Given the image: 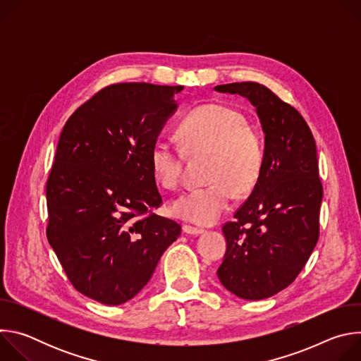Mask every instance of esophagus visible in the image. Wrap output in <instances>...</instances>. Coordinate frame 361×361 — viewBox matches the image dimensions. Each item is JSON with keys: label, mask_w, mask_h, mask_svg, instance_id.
I'll return each instance as SVG.
<instances>
[{"label": "esophagus", "mask_w": 361, "mask_h": 361, "mask_svg": "<svg viewBox=\"0 0 361 361\" xmlns=\"http://www.w3.org/2000/svg\"><path fill=\"white\" fill-rule=\"evenodd\" d=\"M183 231L185 234H191V235H198V234H202L204 230L200 228V227H194V226H188V224H184L183 226Z\"/></svg>", "instance_id": "esophagus-1"}]
</instances>
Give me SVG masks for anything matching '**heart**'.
I'll use <instances>...</instances> for the list:
<instances>
[{"instance_id":"obj_1","label":"heart","mask_w":361,"mask_h":361,"mask_svg":"<svg viewBox=\"0 0 361 361\" xmlns=\"http://www.w3.org/2000/svg\"><path fill=\"white\" fill-rule=\"evenodd\" d=\"M183 148L190 156L210 154L205 166L207 185L194 188L173 204L174 216L200 226L219 221L234 195L250 192L259 183L266 145L255 124L243 113L223 104H205L190 111L178 126ZM149 164L156 181L176 190L183 180V149L166 138L152 142Z\"/></svg>"}]
</instances>
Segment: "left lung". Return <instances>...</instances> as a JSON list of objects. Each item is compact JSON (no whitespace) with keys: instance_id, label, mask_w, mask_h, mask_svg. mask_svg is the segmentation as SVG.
<instances>
[{"instance_id":"left-lung-1","label":"left lung","mask_w":361,"mask_h":361,"mask_svg":"<svg viewBox=\"0 0 361 361\" xmlns=\"http://www.w3.org/2000/svg\"><path fill=\"white\" fill-rule=\"evenodd\" d=\"M216 90L247 97L266 133L262 177L223 226L227 251L217 276L240 298H269L295 280L320 235L316 141L302 116L266 85L243 81Z\"/></svg>"}]
</instances>
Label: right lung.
I'll return each mask as SVG.
<instances>
[{
	"instance_id": "obj_1",
	"label": "right lung",
	"mask_w": 361,
	"mask_h": 361,
	"mask_svg": "<svg viewBox=\"0 0 361 361\" xmlns=\"http://www.w3.org/2000/svg\"><path fill=\"white\" fill-rule=\"evenodd\" d=\"M183 85L117 82L67 120L47 180L48 243L75 290L109 305L151 279L181 226L157 216L163 197L149 151Z\"/></svg>"
}]
</instances>
